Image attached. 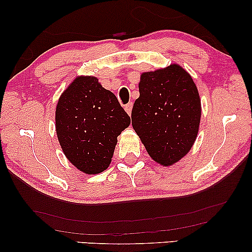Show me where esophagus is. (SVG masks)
Listing matches in <instances>:
<instances>
[{
    "label": "esophagus",
    "mask_w": 252,
    "mask_h": 252,
    "mask_svg": "<svg viewBox=\"0 0 252 252\" xmlns=\"http://www.w3.org/2000/svg\"><path fill=\"white\" fill-rule=\"evenodd\" d=\"M132 106H133L132 103H128V104L125 105V111L128 113L129 116H130V113H132Z\"/></svg>",
    "instance_id": "obj_1"
}]
</instances>
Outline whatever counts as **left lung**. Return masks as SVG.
Here are the masks:
<instances>
[{"mask_svg":"<svg viewBox=\"0 0 252 252\" xmlns=\"http://www.w3.org/2000/svg\"><path fill=\"white\" fill-rule=\"evenodd\" d=\"M132 125L156 163L171 166L184 158L197 137L201 98L191 75L179 64L143 72Z\"/></svg>","mask_w":252,"mask_h":252,"instance_id":"1","label":"left lung"}]
</instances>
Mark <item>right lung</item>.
<instances>
[{"mask_svg": "<svg viewBox=\"0 0 252 252\" xmlns=\"http://www.w3.org/2000/svg\"><path fill=\"white\" fill-rule=\"evenodd\" d=\"M56 134L70 163L86 174L109 167L117 137L130 124L116 95L92 75H78L56 105Z\"/></svg>", "mask_w": 252, "mask_h": 252, "instance_id": "right-lung-1", "label": "right lung"}]
</instances>
